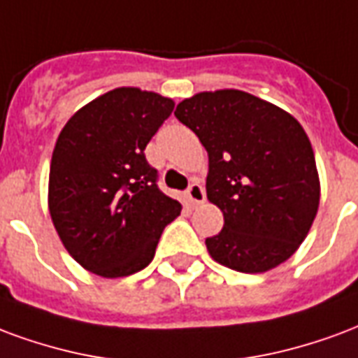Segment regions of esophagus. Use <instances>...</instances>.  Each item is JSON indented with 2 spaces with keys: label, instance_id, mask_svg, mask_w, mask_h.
Instances as JSON below:
<instances>
[{
  "label": "esophagus",
  "instance_id": "obj_1",
  "mask_svg": "<svg viewBox=\"0 0 358 358\" xmlns=\"http://www.w3.org/2000/svg\"><path fill=\"white\" fill-rule=\"evenodd\" d=\"M187 198H189V202L192 206H200L204 202V187L202 185H198V182H192L187 190Z\"/></svg>",
  "mask_w": 358,
  "mask_h": 358
}]
</instances>
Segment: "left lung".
I'll return each mask as SVG.
<instances>
[{
  "label": "left lung",
  "instance_id": "8db88e82",
  "mask_svg": "<svg viewBox=\"0 0 358 358\" xmlns=\"http://www.w3.org/2000/svg\"><path fill=\"white\" fill-rule=\"evenodd\" d=\"M177 120L208 150V200L223 211L206 238L213 262L267 273L289 259L311 231L320 181L311 141L292 114L238 90L202 91L177 104Z\"/></svg>",
  "mask_w": 358,
  "mask_h": 358
}]
</instances>
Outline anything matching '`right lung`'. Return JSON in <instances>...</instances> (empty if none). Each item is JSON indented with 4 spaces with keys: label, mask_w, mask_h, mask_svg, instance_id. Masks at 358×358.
<instances>
[{
    "label": "right lung",
    "mask_w": 358,
    "mask_h": 358,
    "mask_svg": "<svg viewBox=\"0 0 358 358\" xmlns=\"http://www.w3.org/2000/svg\"><path fill=\"white\" fill-rule=\"evenodd\" d=\"M176 103L154 91L116 87L62 127L49 169V213L85 271L129 276L152 262L181 204L156 185L145 148Z\"/></svg>",
    "instance_id": "right-lung-1"
}]
</instances>
